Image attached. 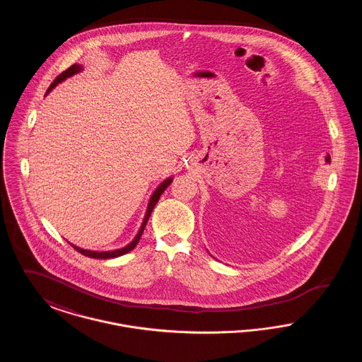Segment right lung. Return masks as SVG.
<instances>
[{"label":"right lung","mask_w":362,"mask_h":362,"mask_svg":"<svg viewBox=\"0 0 362 362\" xmlns=\"http://www.w3.org/2000/svg\"><path fill=\"white\" fill-rule=\"evenodd\" d=\"M84 68H83V65H80V64H74V65H71L69 69L65 70V71H62L54 81H52V86L50 88L47 89V92H46V95H49L50 92H52V89H54L55 86H58L59 83H62V81H65L66 78H69L71 76H74V74H77V73H80V71H83ZM173 176H170V177H167L164 182H161L158 186H157V189L153 191V194L151 195V198H149V202H148V207H146V213H145V216H144V220H142V224L139 226V229H138L137 235H136V238L133 239V240L130 241L127 245H124V247H122V248H117V250H111V251H92V250H84V248H80V247H77V245H74V244H71L70 243V245L76 250V251H78L80 254H83V255H86L88 258H95V259H112V258H118V257H122V255H124V254H127V252H130L136 245L138 244V241L141 239V236H142V232H144V229H145V226H146V223H148V220H149V217H151V214H152V211H153V209H155L156 204L158 202V199H160V197H161V194L165 191V189L173 183Z\"/></svg>","instance_id":"add662e5"}]
</instances>
